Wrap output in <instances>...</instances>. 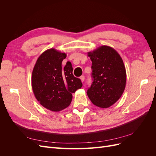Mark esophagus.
Segmentation results:
<instances>
[{
  "label": "esophagus",
  "mask_w": 156,
  "mask_h": 156,
  "mask_svg": "<svg viewBox=\"0 0 156 156\" xmlns=\"http://www.w3.org/2000/svg\"><path fill=\"white\" fill-rule=\"evenodd\" d=\"M80 79H81V81H82V82H83V81H84V79H85V78H84V75H82V76L80 77Z\"/></svg>",
  "instance_id": "esophagus-1"
}]
</instances>
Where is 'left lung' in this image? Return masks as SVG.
<instances>
[{"label": "left lung", "mask_w": 156, "mask_h": 156, "mask_svg": "<svg viewBox=\"0 0 156 156\" xmlns=\"http://www.w3.org/2000/svg\"><path fill=\"white\" fill-rule=\"evenodd\" d=\"M88 56L92 60L93 82L87 95L94 105L108 108L119 100L126 84L124 64L117 51L102 45Z\"/></svg>", "instance_id": "left-lung-1"}]
</instances>
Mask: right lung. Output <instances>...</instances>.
<instances>
[{
  "label": "right lung",
  "instance_id": "obj_1",
  "mask_svg": "<svg viewBox=\"0 0 156 156\" xmlns=\"http://www.w3.org/2000/svg\"><path fill=\"white\" fill-rule=\"evenodd\" d=\"M66 54L51 48L37 58L32 73V88L36 100L47 109L58 112L68 107L72 94L83 86L81 79L73 76L68 62L62 69Z\"/></svg>",
  "mask_w": 156,
  "mask_h": 156
}]
</instances>
